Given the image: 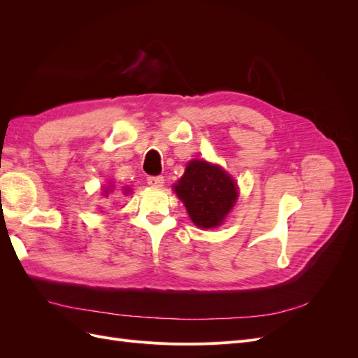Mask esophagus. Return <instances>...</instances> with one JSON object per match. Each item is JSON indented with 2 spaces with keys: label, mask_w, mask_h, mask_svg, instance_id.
<instances>
[{
  "label": "esophagus",
  "mask_w": 358,
  "mask_h": 358,
  "mask_svg": "<svg viewBox=\"0 0 358 358\" xmlns=\"http://www.w3.org/2000/svg\"><path fill=\"white\" fill-rule=\"evenodd\" d=\"M148 183L152 188H161L162 185H164V178H162V176H149Z\"/></svg>",
  "instance_id": "34e87169"
}]
</instances>
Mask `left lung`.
Segmentation results:
<instances>
[{
	"mask_svg": "<svg viewBox=\"0 0 358 358\" xmlns=\"http://www.w3.org/2000/svg\"><path fill=\"white\" fill-rule=\"evenodd\" d=\"M173 189L185 204L191 221L200 229L221 225L239 197L229 173L204 159L189 161Z\"/></svg>",
	"mask_w": 358,
	"mask_h": 358,
	"instance_id": "8db88e82",
	"label": "left lung"
}]
</instances>
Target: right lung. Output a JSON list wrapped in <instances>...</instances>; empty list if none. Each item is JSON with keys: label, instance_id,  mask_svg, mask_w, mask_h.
Listing matches in <instances>:
<instances>
[{"label": "right lung", "instance_id": "right-lung-1", "mask_svg": "<svg viewBox=\"0 0 358 358\" xmlns=\"http://www.w3.org/2000/svg\"><path fill=\"white\" fill-rule=\"evenodd\" d=\"M110 188H112V187H107V188H106V191H104V196H107V194H109V191H112ZM129 191H131V189H129L128 187H125L124 192H125V194H129Z\"/></svg>", "mask_w": 358, "mask_h": 358}]
</instances>
